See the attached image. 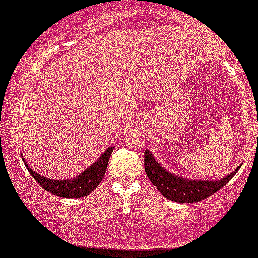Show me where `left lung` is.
<instances>
[{
    "instance_id": "1",
    "label": "left lung",
    "mask_w": 258,
    "mask_h": 258,
    "mask_svg": "<svg viewBox=\"0 0 258 258\" xmlns=\"http://www.w3.org/2000/svg\"><path fill=\"white\" fill-rule=\"evenodd\" d=\"M240 166L233 173L219 180H195V179H186L184 176L168 172L162 167L161 163L156 161L149 150L145 151V172L149 176L150 181L157 187L158 191L164 198L180 202V204L199 202L213 195L225 184H228V181L236 174Z\"/></svg>"
}]
</instances>
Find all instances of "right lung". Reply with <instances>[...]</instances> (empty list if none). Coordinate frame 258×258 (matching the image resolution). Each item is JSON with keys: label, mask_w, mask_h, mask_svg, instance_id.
<instances>
[{"label": "right lung", "mask_w": 258, "mask_h": 258, "mask_svg": "<svg viewBox=\"0 0 258 258\" xmlns=\"http://www.w3.org/2000/svg\"><path fill=\"white\" fill-rule=\"evenodd\" d=\"M113 149L114 147H108L94 164H91L88 169L82 172V174L75 176L73 179H59V180H57V179L45 178L39 173L34 172V169L29 167L25 160L24 164L27 166L29 173L37 181V184L41 185L46 191L53 194L56 196H60V198L79 199L94 191L98 186V184L102 181Z\"/></svg>", "instance_id": "obj_1"}]
</instances>
